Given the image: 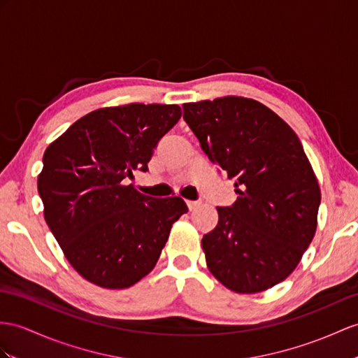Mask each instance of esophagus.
Listing matches in <instances>:
<instances>
[{"mask_svg": "<svg viewBox=\"0 0 358 358\" xmlns=\"http://www.w3.org/2000/svg\"><path fill=\"white\" fill-rule=\"evenodd\" d=\"M187 206L189 211H193V209H196L199 206V202H194V200H187Z\"/></svg>", "mask_w": 358, "mask_h": 358, "instance_id": "esophagus-1", "label": "esophagus"}]
</instances>
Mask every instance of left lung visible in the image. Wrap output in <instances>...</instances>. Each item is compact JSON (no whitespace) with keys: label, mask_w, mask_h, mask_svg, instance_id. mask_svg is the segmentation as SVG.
Segmentation results:
<instances>
[{"label":"left lung","mask_w":358,"mask_h":358,"mask_svg":"<svg viewBox=\"0 0 358 358\" xmlns=\"http://www.w3.org/2000/svg\"><path fill=\"white\" fill-rule=\"evenodd\" d=\"M184 120L213 164L235 180L232 206L202 248L226 289L250 294L289 276L317 228L320 188L298 135L257 100L228 95L185 103Z\"/></svg>","instance_id":"obj_1"}]
</instances>
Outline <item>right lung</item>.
I'll return each mask as SVG.
<instances>
[{"label": "right lung", "instance_id": "obj_1", "mask_svg": "<svg viewBox=\"0 0 358 358\" xmlns=\"http://www.w3.org/2000/svg\"><path fill=\"white\" fill-rule=\"evenodd\" d=\"M180 117L178 104L101 108L47 147L38 176L43 219L86 281L120 290L143 280L188 213L180 197L155 199L127 184Z\"/></svg>", "mask_w": 358, "mask_h": 358}]
</instances>
